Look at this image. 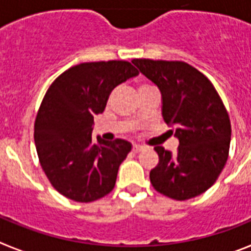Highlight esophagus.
I'll return each mask as SVG.
<instances>
[{"label":"esophagus","instance_id":"34e87169","mask_svg":"<svg viewBox=\"0 0 251 251\" xmlns=\"http://www.w3.org/2000/svg\"><path fill=\"white\" fill-rule=\"evenodd\" d=\"M143 148L145 147H142V146H139V145H134L133 146V152H136V153H138V152H141V151H143Z\"/></svg>","mask_w":251,"mask_h":251}]
</instances>
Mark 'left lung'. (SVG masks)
<instances>
[{"mask_svg": "<svg viewBox=\"0 0 251 251\" xmlns=\"http://www.w3.org/2000/svg\"><path fill=\"white\" fill-rule=\"evenodd\" d=\"M132 63L158 86L162 117L179 142L176 154L154 147L159 162L151 171V183L159 194L178 201L203 194L229 157L231 124L220 95L202 73L183 61Z\"/></svg>", "mask_w": 251, "mask_h": 251, "instance_id": "left-lung-1", "label": "left lung"}]
</instances>
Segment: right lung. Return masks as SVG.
Here are the masks:
<instances>
[{
	"label": "right lung",
	"mask_w": 251,
	"mask_h": 251,
	"mask_svg": "<svg viewBox=\"0 0 251 251\" xmlns=\"http://www.w3.org/2000/svg\"><path fill=\"white\" fill-rule=\"evenodd\" d=\"M138 74L123 60L83 63L57 76L46 92L35 121L37 156L51 185L70 200L92 202L114 188L132 145L99 136L93 141V123L115 86Z\"/></svg>",
	"instance_id": "obj_1"
}]
</instances>
